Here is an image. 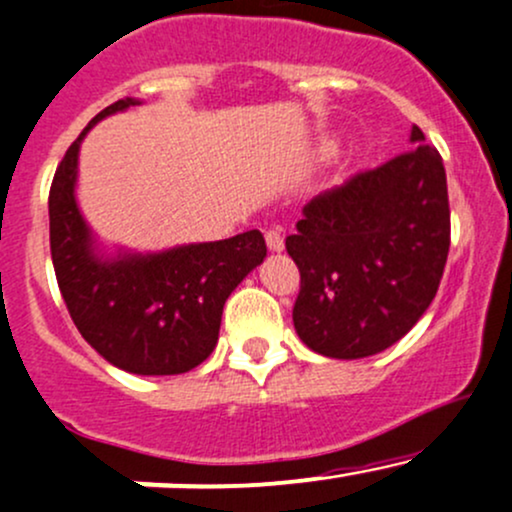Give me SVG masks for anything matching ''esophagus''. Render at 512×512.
I'll list each match as a JSON object with an SVG mask.
<instances>
[{"label": "esophagus", "mask_w": 512, "mask_h": 512, "mask_svg": "<svg viewBox=\"0 0 512 512\" xmlns=\"http://www.w3.org/2000/svg\"><path fill=\"white\" fill-rule=\"evenodd\" d=\"M265 240H267V247L272 252H282L284 250V235H282V228H272L265 233Z\"/></svg>", "instance_id": "1"}]
</instances>
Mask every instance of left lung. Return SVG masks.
I'll use <instances>...</instances> for the list:
<instances>
[{"instance_id": "1", "label": "left lung", "mask_w": 512, "mask_h": 512, "mask_svg": "<svg viewBox=\"0 0 512 512\" xmlns=\"http://www.w3.org/2000/svg\"><path fill=\"white\" fill-rule=\"evenodd\" d=\"M413 148L303 206L286 252L301 274L299 338L323 357L362 359L428 311L449 252L447 177L418 126Z\"/></svg>"}]
</instances>
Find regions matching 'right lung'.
Listing matches in <instances>:
<instances>
[{"instance_id":"1","label":"right lung","mask_w":512,"mask_h":512,"mask_svg":"<svg viewBox=\"0 0 512 512\" xmlns=\"http://www.w3.org/2000/svg\"><path fill=\"white\" fill-rule=\"evenodd\" d=\"M119 99L99 111L67 148L50 184V255L70 318L106 362L131 374L167 376L211 355L230 291L267 257L260 230L155 255H94L75 201L77 155L94 123L136 106Z\"/></svg>"}]
</instances>
